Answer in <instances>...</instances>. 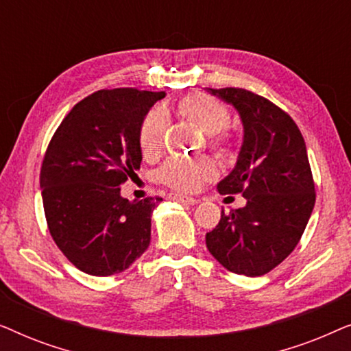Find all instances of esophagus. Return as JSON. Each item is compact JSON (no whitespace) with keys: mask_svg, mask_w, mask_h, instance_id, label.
Segmentation results:
<instances>
[{"mask_svg":"<svg viewBox=\"0 0 351 351\" xmlns=\"http://www.w3.org/2000/svg\"><path fill=\"white\" fill-rule=\"evenodd\" d=\"M171 199L179 201V203H182V204H189V206H193V204L198 203V199L191 198V196H184V195H177V193H172V195H171Z\"/></svg>","mask_w":351,"mask_h":351,"instance_id":"1","label":"esophagus"}]
</instances>
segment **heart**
Masks as SVG:
<instances>
[{"label": "heart", "instance_id": "obj_1", "mask_svg": "<svg viewBox=\"0 0 351 351\" xmlns=\"http://www.w3.org/2000/svg\"><path fill=\"white\" fill-rule=\"evenodd\" d=\"M177 112L201 132L209 136V145L215 152L227 155L232 148V138L225 132L230 124V112L222 102L204 93H191L179 100ZM167 126L169 119L161 108L152 110L143 118L138 129V147L143 158L155 160L161 155L165 150ZM214 176L215 166L208 158H196V160L174 158L167 161L160 171V180L162 184L182 193L196 191Z\"/></svg>", "mask_w": 351, "mask_h": 351}]
</instances>
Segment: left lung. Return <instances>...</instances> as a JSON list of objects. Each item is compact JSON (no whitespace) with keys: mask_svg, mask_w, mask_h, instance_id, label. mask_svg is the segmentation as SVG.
I'll return each instance as SVG.
<instances>
[{"mask_svg":"<svg viewBox=\"0 0 351 351\" xmlns=\"http://www.w3.org/2000/svg\"><path fill=\"white\" fill-rule=\"evenodd\" d=\"M238 110L244 138L220 195L241 193L246 206L222 210L206 246L228 271L262 276L299 244L315 206V182L305 141L289 114L241 88L210 89Z\"/></svg>","mask_w":351,"mask_h":351,"instance_id":"obj_1","label":"left lung"}]
</instances>
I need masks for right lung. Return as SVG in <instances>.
Returning <instances> with one entry per match:
<instances>
[{"label": "right lung", "instance_id": "add662e5", "mask_svg": "<svg viewBox=\"0 0 351 351\" xmlns=\"http://www.w3.org/2000/svg\"><path fill=\"white\" fill-rule=\"evenodd\" d=\"M166 93L102 89L70 110L43 158L40 186L57 247L93 276L132 265L150 244L152 213L161 198L129 201L121 184L141 169L138 129Z\"/></svg>", "mask_w": 351, "mask_h": 351}]
</instances>
